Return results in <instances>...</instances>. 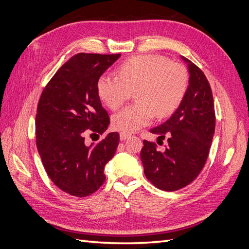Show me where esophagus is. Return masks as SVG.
Instances as JSON below:
<instances>
[{"instance_id":"obj_1","label":"esophagus","mask_w":249,"mask_h":249,"mask_svg":"<svg viewBox=\"0 0 249 249\" xmlns=\"http://www.w3.org/2000/svg\"><path fill=\"white\" fill-rule=\"evenodd\" d=\"M119 136H120V140H126V139H129L130 137H131V134H129V133H125V132H122L119 134Z\"/></svg>"}]
</instances>
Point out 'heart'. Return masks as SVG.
Here are the masks:
<instances>
[{
    "label": "heart",
    "mask_w": 249,
    "mask_h": 249,
    "mask_svg": "<svg viewBox=\"0 0 249 249\" xmlns=\"http://www.w3.org/2000/svg\"><path fill=\"white\" fill-rule=\"evenodd\" d=\"M189 87V73L178 62L158 55H141L125 60L115 71L96 81V93L111 110H117L135 93L137 103L112 117L118 131L132 133L152 123L156 114L171 115L184 101Z\"/></svg>",
    "instance_id": "heart-1"
}]
</instances>
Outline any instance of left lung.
Wrapping results in <instances>:
<instances>
[{"label": "left lung", "instance_id": "obj_1", "mask_svg": "<svg viewBox=\"0 0 249 249\" xmlns=\"http://www.w3.org/2000/svg\"><path fill=\"white\" fill-rule=\"evenodd\" d=\"M189 70V87L171 117L150 133L167 138L164 152L155 142L143 140L140 158L146 178L158 189L176 191L198 177L208 159L215 132L212 89L197 65L183 57Z\"/></svg>", "mask_w": 249, "mask_h": 249}]
</instances>
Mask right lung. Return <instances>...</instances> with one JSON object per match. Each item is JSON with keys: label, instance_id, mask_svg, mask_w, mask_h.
<instances>
[{"label": "right lung", "instance_id": "right-lung-1", "mask_svg": "<svg viewBox=\"0 0 249 249\" xmlns=\"http://www.w3.org/2000/svg\"><path fill=\"white\" fill-rule=\"evenodd\" d=\"M120 54L79 53L49 81L37 106L36 145L43 167L59 189L85 197L104 184L105 165L114 156L119 134L109 133L96 145L85 135H103L110 118L96 93V81Z\"/></svg>", "mask_w": 249, "mask_h": 249}]
</instances>
